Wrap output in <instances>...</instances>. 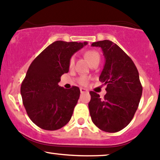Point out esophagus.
<instances>
[{
  "mask_svg": "<svg viewBox=\"0 0 160 160\" xmlns=\"http://www.w3.org/2000/svg\"><path fill=\"white\" fill-rule=\"evenodd\" d=\"M80 92H81V93H84V92H87V89H84V88H80Z\"/></svg>",
  "mask_w": 160,
  "mask_h": 160,
  "instance_id": "34e87169",
  "label": "esophagus"
}]
</instances>
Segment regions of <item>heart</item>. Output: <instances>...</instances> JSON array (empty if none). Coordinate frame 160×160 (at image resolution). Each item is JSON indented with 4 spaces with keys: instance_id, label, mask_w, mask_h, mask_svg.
Segmentation results:
<instances>
[{
    "instance_id": "1",
    "label": "heart",
    "mask_w": 160,
    "mask_h": 160,
    "mask_svg": "<svg viewBox=\"0 0 160 160\" xmlns=\"http://www.w3.org/2000/svg\"><path fill=\"white\" fill-rule=\"evenodd\" d=\"M84 56H85L86 58L89 61V62L90 63L91 65H94V64H98L99 65L100 62V54L98 53L95 50H89L87 52H85L84 54ZM75 63V58L74 57H71L69 60V68H73V66H74ZM88 77L87 76H82L79 77L77 81L78 83L80 84V85H87V83H88Z\"/></svg>"
}]
</instances>
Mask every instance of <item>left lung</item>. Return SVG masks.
Listing matches in <instances>:
<instances>
[{"label": "left lung", "instance_id": "8db88e82", "mask_svg": "<svg viewBox=\"0 0 160 160\" xmlns=\"http://www.w3.org/2000/svg\"><path fill=\"white\" fill-rule=\"evenodd\" d=\"M106 58L99 81L106 85L104 98L93 91L89 109L95 125L106 132L121 131L131 122L138 109L142 87L139 73L131 58L118 45L109 40L96 42Z\"/></svg>", "mask_w": 160, "mask_h": 160}]
</instances>
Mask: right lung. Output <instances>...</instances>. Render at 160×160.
Here are the masks:
<instances>
[{"label": "right lung", "mask_w": 160, "mask_h": 160, "mask_svg": "<svg viewBox=\"0 0 160 160\" xmlns=\"http://www.w3.org/2000/svg\"><path fill=\"white\" fill-rule=\"evenodd\" d=\"M87 42L56 41L31 63L21 84L26 113L40 128L55 131L71 120L80 91L77 87L58 86L61 75L69 71V60Z\"/></svg>", "instance_id": "obj_1"}]
</instances>
